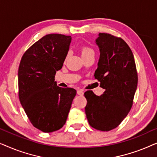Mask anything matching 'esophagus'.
Returning a JSON list of instances; mask_svg holds the SVG:
<instances>
[{
    "mask_svg": "<svg viewBox=\"0 0 157 157\" xmlns=\"http://www.w3.org/2000/svg\"><path fill=\"white\" fill-rule=\"evenodd\" d=\"M83 94H84V91H83V90H82V89H79V90H78V91H77V94H78V95H79V96H83Z\"/></svg>",
    "mask_w": 157,
    "mask_h": 157,
    "instance_id": "obj_1",
    "label": "esophagus"
}]
</instances>
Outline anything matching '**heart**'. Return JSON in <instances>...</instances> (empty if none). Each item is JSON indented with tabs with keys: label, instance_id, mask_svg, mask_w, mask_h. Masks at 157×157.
<instances>
[{
	"label": "heart",
	"instance_id": "1",
	"mask_svg": "<svg viewBox=\"0 0 157 157\" xmlns=\"http://www.w3.org/2000/svg\"><path fill=\"white\" fill-rule=\"evenodd\" d=\"M68 55L69 53H67L66 56V59H68ZM81 55H82V57L84 56H90V55H95V51L91 47H90L89 46H87V45H84V46H82L81 48Z\"/></svg>",
	"mask_w": 157,
	"mask_h": 157
}]
</instances>
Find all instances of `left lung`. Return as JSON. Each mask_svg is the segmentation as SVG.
<instances>
[{
  "mask_svg": "<svg viewBox=\"0 0 157 157\" xmlns=\"http://www.w3.org/2000/svg\"><path fill=\"white\" fill-rule=\"evenodd\" d=\"M96 40L100 59L94 77L104 89L96 96L86 91L85 112L90 126L108 132L117 127L129 112L138 83L134 55L120 37L100 33Z\"/></svg>",
  "mask_w": 157,
  "mask_h": 157,
  "instance_id": "obj_1",
  "label": "left lung"
}]
</instances>
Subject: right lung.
<instances>
[{
  "instance_id": "right-lung-1",
  "label": "right lung",
  "mask_w": 157,
  "mask_h": 157,
  "mask_svg": "<svg viewBox=\"0 0 157 157\" xmlns=\"http://www.w3.org/2000/svg\"><path fill=\"white\" fill-rule=\"evenodd\" d=\"M70 36L46 35L25 51L18 68L19 100L34 127L50 133L63 127L76 91L58 86L56 73L65 61Z\"/></svg>"
}]
</instances>
